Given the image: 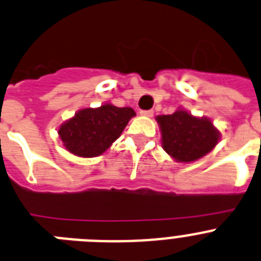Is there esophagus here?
I'll return each instance as SVG.
<instances>
[{
  "instance_id": "34e87169",
  "label": "esophagus",
  "mask_w": 261,
  "mask_h": 261,
  "mask_svg": "<svg viewBox=\"0 0 261 261\" xmlns=\"http://www.w3.org/2000/svg\"><path fill=\"white\" fill-rule=\"evenodd\" d=\"M153 113L154 112H153L152 109H149V111H140V115L145 116V117H152Z\"/></svg>"
}]
</instances>
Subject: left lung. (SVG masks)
Listing matches in <instances>:
<instances>
[{"instance_id": "obj_1", "label": "left lung", "mask_w": 261, "mask_h": 261, "mask_svg": "<svg viewBox=\"0 0 261 261\" xmlns=\"http://www.w3.org/2000/svg\"><path fill=\"white\" fill-rule=\"evenodd\" d=\"M155 120L161 130L162 148L181 164L204 157L220 140V132L210 119L191 115L182 107L171 115L157 116Z\"/></svg>"}]
</instances>
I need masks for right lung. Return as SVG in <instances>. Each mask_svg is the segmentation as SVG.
Wrapping results in <instances>:
<instances>
[{
  "instance_id": "right-lung-1",
  "label": "right lung",
  "mask_w": 261,
  "mask_h": 261,
  "mask_svg": "<svg viewBox=\"0 0 261 261\" xmlns=\"http://www.w3.org/2000/svg\"><path fill=\"white\" fill-rule=\"evenodd\" d=\"M135 116L130 107L119 108L107 101L97 108L79 109L59 125L58 135L64 149L73 155L97 157L119 139Z\"/></svg>"
}]
</instances>
